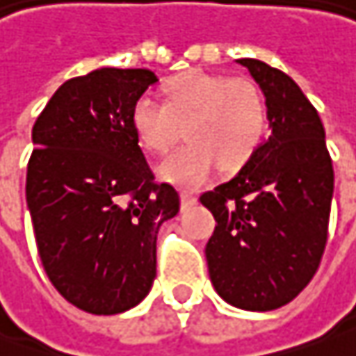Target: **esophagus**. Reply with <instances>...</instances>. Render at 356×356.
I'll return each instance as SVG.
<instances>
[{
    "mask_svg": "<svg viewBox=\"0 0 356 356\" xmlns=\"http://www.w3.org/2000/svg\"><path fill=\"white\" fill-rule=\"evenodd\" d=\"M180 204H182V209H188L192 204H196V196L192 192H180Z\"/></svg>",
    "mask_w": 356,
    "mask_h": 356,
    "instance_id": "34e87169",
    "label": "esophagus"
}]
</instances>
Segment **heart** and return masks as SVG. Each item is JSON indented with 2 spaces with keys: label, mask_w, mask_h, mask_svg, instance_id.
<instances>
[{
  "label": "heart",
  "mask_w": 356,
  "mask_h": 356,
  "mask_svg": "<svg viewBox=\"0 0 356 356\" xmlns=\"http://www.w3.org/2000/svg\"><path fill=\"white\" fill-rule=\"evenodd\" d=\"M164 101L140 97L131 129L149 154H168L184 136L188 143L164 160L158 174L176 186L204 184L215 165L237 172L257 152L267 127L266 97L247 76L191 70L165 81Z\"/></svg>",
  "instance_id": "b5f03b06"
}]
</instances>
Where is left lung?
<instances>
[{"label": "left lung", "instance_id": "obj_1", "mask_svg": "<svg viewBox=\"0 0 356 356\" xmlns=\"http://www.w3.org/2000/svg\"><path fill=\"white\" fill-rule=\"evenodd\" d=\"M237 63L266 95L271 136L235 178L200 196L216 220L204 253L225 302L267 312L292 302L316 273L334 170L324 125L300 87L261 60Z\"/></svg>", "mask_w": 356, "mask_h": 356}]
</instances>
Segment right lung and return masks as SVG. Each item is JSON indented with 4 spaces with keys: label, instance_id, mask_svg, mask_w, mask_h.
<instances>
[{
    "label": "right lung",
    "instance_id": "1",
    "mask_svg": "<svg viewBox=\"0 0 356 356\" xmlns=\"http://www.w3.org/2000/svg\"><path fill=\"white\" fill-rule=\"evenodd\" d=\"M158 79L99 68L66 81L38 115L26 200L44 271L66 302L119 314L149 293L156 239L180 196L158 184L131 129V107Z\"/></svg>",
    "mask_w": 356,
    "mask_h": 356
}]
</instances>
